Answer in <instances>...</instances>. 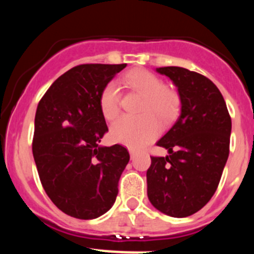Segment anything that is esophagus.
Wrapping results in <instances>:
<instances>
[{"label":"esophagus","instance_id":"1","mask_svg":"<svg viewBox=\"0 0 254 254\" xmlns=\"http://www.w3.org/2000/svg\"><path fill=\"white\" fill-rule=\"evenodd\" d=\"M130 157H131V160L135 159V157H136V153H135V150L130 149Z\"/></svg>","mask_w":254,"mask_h":254}]
</instances>
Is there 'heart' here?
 <instances>
[{"label":"heart","mask_w":254,"mask_h":254,"mask_svg":"<svg viewBox=\"0 0 254 254\" xmlns=\"http://www.w3.org/2000/svg\"><path fill=\"white\" fill-rule=\"evenodd\" d=\"M124 83L133 92L143 94L139 113L141 117L119 118L111 127V138L117 143L131 149H142L159 133L157 117L164 123L174 118L180 106L179 94L166 86L155 74L145 69H135L127 72ZM122 92L115 81H110L101 89L99 95V107L106 121H113L121 112Z\"/></svg>","instance_id":"b5f03b06"}]
</instances>
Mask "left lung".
<instances>
[{
	"mask_svg": "<svg viewBox=\"0 0 254 254\" xmlns=\"http://www.w3.org/2000/svg\"><path fill=\"white\" fill-rule=\"evenodd\" d=\"M178 87L182 113L156 145L167 156H150L148 198L172 217L203 208L216 191L229 155L230 119L226 101L212 81L180 66L157 68Z\"/></svg>",
	"mask_w": 254,
	"mask_h": 254,
	"instance_id": "obj_1",
	"label": "left lung"
}]
</instances>
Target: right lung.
Here are the masks:
<instances>
[{"instance_id":"add662e5","label":"right lung","mask_w":254,"mask_h":254,"mask_svg":"<svg viewBox=\"0 0 254 254\" xmlns=\"http://www.w3.org/2000/svg\"><path fill=\"white\" fill-rule=\"evenodd\" d=\"M127 64H80L51 84L38 104L32 142L38 174L60 210L80 220L109 211L130 160L121 144L100 147L107 125L101 89Z\"/></svg>"}]
</instances>
